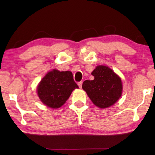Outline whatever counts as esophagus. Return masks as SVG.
<instances>
[{
  "label": "esophagus",
  "mask_w": 155,
  "mask_h": 155,
  "mask_svg": "<svg viewBox=\"0 0 155 155\" xmlns=\"http://www.w3.org/2000/svg\"><path fill=\"white\" fill-rule=\"evenodd\" d=\"M78 86H79L81 88V87H82V82H78Z\"/></svg>",
  "instance_id": "esophagus-1"
}]
</instances>
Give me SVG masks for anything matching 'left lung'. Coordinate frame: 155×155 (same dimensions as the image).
<instances>
[{"label":"left lung","mask_w":155,"mask_h":155,"mask_svg":"<svg viewBox=\"0 0 155 155\" xmlns=\"http://www.w3.org/2000/svg\"><path fill=\"white\" fill-rule=\"evenodd\" d=\"M93 80H85L82 89L97 107L105 109L114 104L121 97L123 86L120 78L110 68L98 65L92 71Z\"/></svg>","instance_id":"obj_1"}]
</instances>
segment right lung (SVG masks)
Segmentation results:
<instances>
[{
    "instance_id": "add662e5",
    "label": "right lung",
    "mask_w": 155,
    "mask_h": 155,
    "mask_svg": "<svg viewBox=\"0 0 155 155\" xmlns=\"http://www.w3.org/2000/svg\"><path fill=\"white\" fill-rule=\"evenodd\" d=\"M78 87L71 71L61 72L54 69L42 78L37 87V94L46 107L58 109L64 104L72 92Z\"/></svg>"
}]
</instances>
